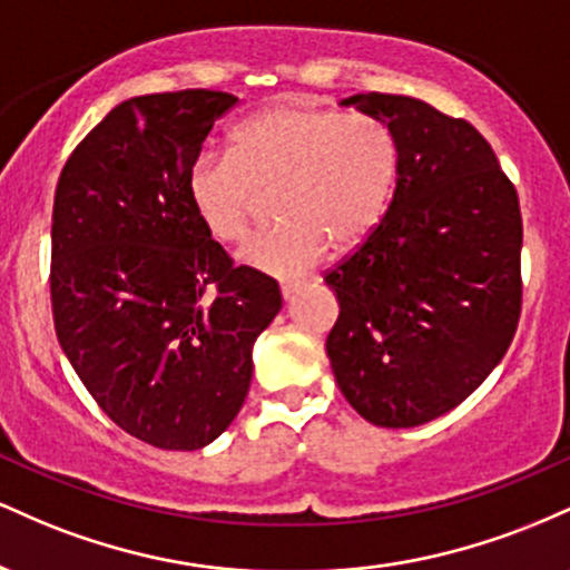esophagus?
I'll list each match as a JSON object with an SVG mask.
<instances>
[{"instance_id": "esophagus-1", "label": "esophagus", "mask_w": 570, "mask_h": 570, "mask_svg": "<svg viewBox=\"0 0 570 570\" xmlns=\"http://www.w3.org/2000/svg\"><path fill=\"white\" fill-rule=\"evenodd\" d=\"M299 289H303L299 284H281V297L289 303V299H294V294H299Z\"/></svg>"}]
</instances>
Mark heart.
Here are the masks:
<instances>
[{
  "label": "heart",
  "mask_w": 570,
  "mask_h": 570,
  "mask_svg": "<svg viewBox=\"0 0 570 570\" xmlns=\"http://www.w3.org/2000/svg\"><path fill=\"white\" fill-rule=\"evenodd\" d=\"M399 174L402 149L389 126L286 98L233 130L230 155L203 149L187 195L225 246L246 244L273 195L281 225L246 248L244 263L294 278L322 263L326 246L351 254L367 244L394 203Z\"/></svg>",
  "instance_id": "heart-1"
}]
</instances>
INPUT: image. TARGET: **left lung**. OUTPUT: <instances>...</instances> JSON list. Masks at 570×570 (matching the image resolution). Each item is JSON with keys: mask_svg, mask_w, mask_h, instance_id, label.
I'll list each match as a JSON object with an SVG mask.
<instances>
[{"mask_svg": "<svg viewBox=\"0 0 570 570\" xmlns=\"http://www.w3.org/2000/svg\"><path fill=\"white\" fill-rule=\"evenodd\" d=\"M343 104L394 130L402 174L375 235L324 273L340 303L326 356L364 421L412 429L458 407L512 345L520 200L472 122L375 90Z\"/></svg>", "mask_w": 570, "mask_h": 570, "instance_id": "1", "label": "left lung"}]
</instances>
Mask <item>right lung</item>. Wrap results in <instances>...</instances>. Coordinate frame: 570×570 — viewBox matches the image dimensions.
<instances>
[{
	"label": "right lung",
	"mask_w": 570,
	"mask_h": 570,
	"mask_svg": "<svg viewBox=\"0 0 570 570\" xmlns=\"http://www.w3.org/2000/svg\"><path fill=\"white\" fill-rule=\"evenodd\" d=\"M222 90L136 96L63 166L50 303L58 343L96 404L160 450H198L233 423L252 345L281 311L278 281L235 265L187 195Z\"/></svg>",
	"instance_id": "obj_1"
}]
</instances>
